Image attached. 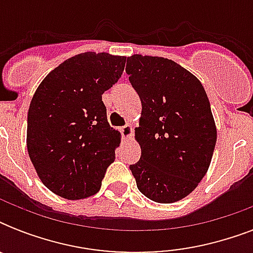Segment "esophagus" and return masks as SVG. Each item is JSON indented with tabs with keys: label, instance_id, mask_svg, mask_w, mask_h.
Instances as JSON below:
<instances>
[{
	"label": "esophagus",
	"instance_id": "obj_1",
	"mask_svg": "<svg viewBox=\"0 0 253 253\" xmlns=\"http://www.w3.org/2000/svg\"><path fill=\"white\" fill-rule=\"evenodd\" d=\"M121 132H122L123 138L125 139H131L132 138V126L131 125H126L121 128Z\"/></svg>",
	"mask_w": 253,
	"mask_h": 253
}]
</instances>
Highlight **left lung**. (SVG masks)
<instances>
[{"instance_id":"left-lung-1","label":"left lung","mask_w":253,"mask_h":253,"mask_svg":"<svg viewBox=\"0 0 253 253\" xmlns=\"http://www.w3.org/2000/svg\"><path fill=\"white\" fill-rule=\"evenodd\" d=\"M126 72L142 101L135 127L142 155L131 172L147 198L173 204L198 186L211 163L216 126L208 94L193 73L166 57L132 55Z\"/></svg>"}]
</instances>
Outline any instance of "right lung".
<instances>
[{
	"instance_id": "add662e5",
	"label": "right lung",
	"mask_w": 253,
	"mask_h": 253,
	"mask_svg": "<svg viewBox=\"0 0 253 253\" xmlns=\"http://www.w3.org/2000/svg\"><path fill=\"white\" fill-rule=\"evenodd\" d=\"M126 56L84 52L43 79L27 114V151L41 181L65 200L98 192L122 135L107 122L102 94L118 81Z\"/></svg>"
}]
</instances>
